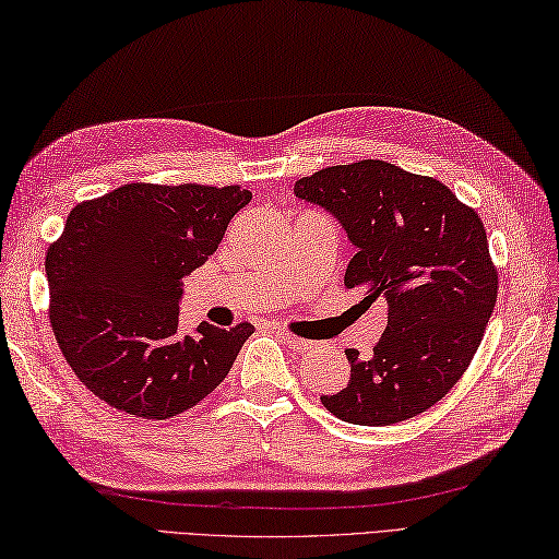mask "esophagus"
Returning a JSON list of instances; mask_svg holds the SVG:
<instances>
[{"instance_id": "esophagus-1", "label": "esophagus", "mask_w": 559, "mask_h": 559, "mask_svg": "<svg viewBox=\"0 0 559 559\" xmlns=\"http://www.w3.org/2000/svg\"><path fill=\"white\" fill-rule=\"evenodd\" d=\"M280 337L284 340V344L289 346V349H296V352H308L313 346L311 340H304V337H296V334L287 332V330H277Z\"/></svg>"}]
</instances>
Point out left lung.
Instances as JSON below:
<instances>
[{"label": "left lung", "mask_w": 559, "mask_h": 559, "mask_svg": "<svg viewBox=\"0 0 559 559\" xmlns=\"http://www.w3.org/2000/svg\"><path fill=\"white\" fill-rule=\"evenodd\" d=\"M294 193L342 222L358 248L346 289L358 308L388 304V328L352 380L322 394L330 414L358 426H392L438 404L466 373L498 301L486 227L450 186L384 159L334 165L296 181Z\"/></svg>", "instance_id": "left-lung-1"}]
</instances>
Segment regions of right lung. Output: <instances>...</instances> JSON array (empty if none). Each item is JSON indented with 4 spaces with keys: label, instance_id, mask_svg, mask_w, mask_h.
Listing matches in <instances>:
<instances>
[{
    "label": "right lung",
    "instance_id": "right-lung-1",
    "mask_svg": "<svg viewBox=\"0 0 559 559\" xmlns=\"http://www.w3.org/2000/svg\"><path fill=\"white\" fill-rule=\"evenodd\" d=\"M251 201L241 186L123 183L71 210L49 243V325L76 378L135 418L189 412L227 378L251 322L179 328L181 277Z\"/></svg>",
    "mask_w": 559,
    "mask_h": 559
}]
</instances>
